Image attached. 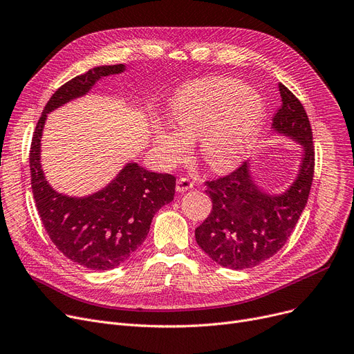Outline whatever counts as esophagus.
<instances>
[{"label": "esophagus", "instance_id": "esophagus-1", "mask_svg": "<svg viewBox=\"0 0 354 354\" xmlns=\"http://www.w3.org/2000/svg\"><path fill=\"white\" fill-rule=\"evenodd\" d=\"M194 187V180H191L189 178H179L176 180V191L178 192H185Z\"/></svg>", "mask_w": 354, "mask_h": 354}]
</instances>
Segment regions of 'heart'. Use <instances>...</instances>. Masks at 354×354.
Returning <instances> with one entry per match:
<instances>
[{"mask_svg":"<svg viewBox=\"0 0 354 354\" xmlns=\"http://www.w3.org/2000/svg\"><path fill=\"white\" fill-rule=\"evenodd\" d=\"M266 119V102L254 88L231 77L199 80L183 87L171 103L172 126L153 127L160 162L174 166L189 153V139L199 138L202 159L214 171L243 160Z\"/></svg>","mask_w":354,"mask_h":354,"instance_id":"heart-1","label":"heart"}]
</instances>
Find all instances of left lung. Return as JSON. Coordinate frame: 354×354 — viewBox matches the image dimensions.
Segmentation results:
<instances>
[{"label":"left lung","mask_w":354,"mask_h":354,"mask_svg":"<svg viewBox=\"0 0 354 354\" xmlns=\"http://www.w3.org/2000/svg\"><path fill=\"white\" fill-rule=\"evenodd\" d=\"M278 88L281 107L272 118V129L301 145L300 171L281 195L259 189L248 163L205 182L212 211L195 230V238L221 267L245 270L264 263L284 247L306 208L314 176L311 126L301 102L284 84Z\"/></svg>","instance_id":"obj_1"}]
</instances>
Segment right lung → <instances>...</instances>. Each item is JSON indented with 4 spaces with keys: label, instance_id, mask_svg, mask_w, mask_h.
Here are the masks:
<instances>
[{
    "label": "right lung",
    "instance_id": "right-lung-1",
    "mask_svg": "<svg viewBox=\"0 0 354 354\" xmlns=\"http://www.w3.org/2000/svg\"><path fill=\"white\" fill-rule=\"evenodd\" d=\"M123 64L100 66L64 83L47 102L30 149L31 188L43 225L63 255L90 270L120 266L143 243L153 215L174 201L176 178L127 163L106 188L86 198L55 192L44 178L40 142L47 113L84 96L102 77L119 74Z\"/></svg>",
    "mask_w": 354,
    "mask_h": 354
}]
</instances>
